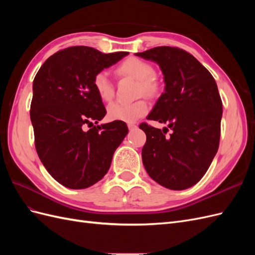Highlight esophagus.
<instances>
[{
    "instance_id": "obj_1",
    "label": "esophagus",
    "mask_w": 255,
    "mask_h": 255,
    "mask_svg": "<svg viewBox=\"0 0 255 255\" xmlns=\"http://www.w3.org/2000/svg\"><path fill=\"white\" fill-rule=\"evenodd\" d=\"M128 129H129V130H132V129H135V128H137V126L135 125V123H128Z\"/></svg>"
}]
</instances>
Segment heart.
<instances>
[{"label":"heart","instance_id":"1","mask_svg":"<svg viewBox=\"0 0 255 255\" xmlns=\"http://www.w3.org/2000/svg\"><path fill=\"white\" fill-rule=\"evenodd\" d=\"M117 72L120 75L130 76L139 81L138 91L146 97H154L158 92V84L153 79L155 71L153 67L145 61L135 57L128 58L121 63ZM94 88L100 99L104 102H110L114 98L115 88L110 75L105 71L98 72L94 78ZM148 103L144 100H138L135 102H114L107 107V115L111 120L134 122L148 112Z\"/></svg>","mask_w":255,"mask_h":255}]
</instances>
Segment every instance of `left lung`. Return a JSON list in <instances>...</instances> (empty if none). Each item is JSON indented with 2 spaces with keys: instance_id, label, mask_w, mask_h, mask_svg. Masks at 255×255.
Here are the masks:
<instances>
[{
  "instance_id": "obj_1",
  "label": "left lung",
  "mask_w": 255,
  "mask_h": 255,
  "mask_svg": "<svg viewBox=\"0 0 255 255\" xmlns=\"http://www.w3.org/2000/svg\"><path fill=\"white\" fill-rule=\"evenodd\" d=\"M135 55L156 63L165 90L146 119L167 123L170 136L141 123L142 163L152 180L172 190L194 186L218 151L222 102L213 75L186 51L157 47Z\"/></svg>"
}]
</instances>
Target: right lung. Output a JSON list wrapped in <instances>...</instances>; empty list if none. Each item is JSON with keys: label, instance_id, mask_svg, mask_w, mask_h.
<instances>
[{"label": "right lung", "instance_id": "add662e5", "mask_svg": "<svg viewBox=\"0 0 255 255\" xmlns=\"http://www.w3.org/2000/svg\"><path fill=\"white\" fill-rule=\"evenodd\" d=\"M127 55L68 48L45 60L35 76L29 115L36 151L67 188L84 189L102 180L128 132L123 121L98 125L106 110L94 88L95 75Z\"/></svg>", "mask_w": 255, "mask_h": 255}]
</instances>
